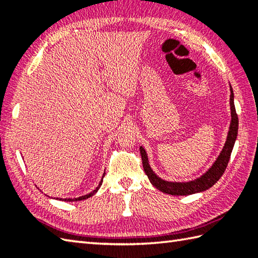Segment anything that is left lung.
Wrapping results in <instances>:
<instances>
[{
	"instance_id": "left-lung-1",
	"label": "left lung",
	"mask_w": 258,
	"mask_h": 258,
	"mask_svg": "<svg viewBox=\"0 0 258 258\" xmlns=\"http://www.w3.org/2000/svg\"><path fill=\"white\" fill-rule=\"evenodd\" d=\"M229 90H231L229 105H231L232 119L231 124H229V131L227 133L225 145H224L220 155L216 158V161L213 163V165L202 176L197 177L196 179L189 180V182H169V180L163 179L160 176H157L155 172L153 171L149 163V157H147L146 151L144 150L143 146H140L144 172L147 175V177H149L152 185L155 186L157 189H160L163 193L171 195H190L195 193H201V191L211 188L222 177V175L227 167L229 157H231L238 132V117L234 105V92L231 84H229Z\"/></svg>"
}]
</instances>
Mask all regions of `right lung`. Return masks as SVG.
<instances>
[{"label":"right lung","mask_w":258,"mask_h":258,"mask_svg":"<svg viewBox=\"0 0 258 258\" xmlns=\"http://www.w3.org/2000/svg\"><path fill=\"white\" fill-rule=\"evenodd\" d=\"M105 176V172L103 173V176H102V179H101V182H100V184H98V186L97 187L93 190V191H91V193H89V194H86V195H83V196H81V197H76V199H56V200H59V201H64V202H78V201H83V200H86V199H89V197H91V196H93L94 195L96 191L98 190V188L101 187V185H102V183H103V177Z\"/></svg>","instance_id":"1"}]
</instances>
